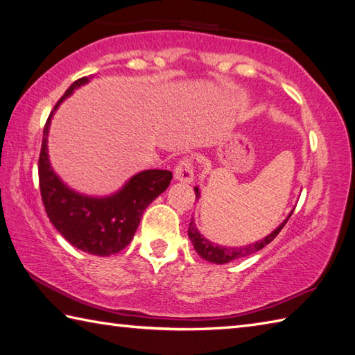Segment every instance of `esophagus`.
I'll list each match as a JSON object with an SVG mask.
<instances>
[{"label":"esophagus","instance_id":"obj_1","mask_svg":"<svg viewBox=\"0 0 355 355\" xmlns=\"http://www.w3.org/2000/svg\"><path fill=\"white\" fill-rule=\"evenodd\" d=\"M175 179L179 180V182H185L190 184L194 179V170H193V164L191 159H182L175 168Z\"/></svg>","mask_w":355,"mask_h":355}]
</instances>
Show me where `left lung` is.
Segmentation results:
<instances>
[{"label":"left lung","instance_id":"1","mask_svg":"<svg viewBox=\"0 0 355 355\" xmlns=\"http://www.w3.org/2000/svg\"><path fill=\"white\" fill-rule=\"evenodd\" d=\"M194 193H196V200H199V198H200L199 187H194ZM291 214H293V211L289 213L286 216V219L282 222L276 230H272L268 236H265L263 239H260V241L252 242L250 245H242V247H227V245H219V243L208 241L204 234H200V231L198 230L193 218L190 222V227H188V237H190L194 250H196V252L202 259L207 260V262L223 265V263L231 262V260L250 256V254H252V252H256L259 250H262L263 247H266V245L276 239V236L280 233V230L285 227L288 219L291 218Z\"/></svg>","mask_w":355,"mask_h":355}]
</instances>
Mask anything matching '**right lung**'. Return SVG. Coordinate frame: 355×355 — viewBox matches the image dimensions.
I'll use <instances>...</instances> for the list:
<instances>
[{"mask_svg": "<svg viewBox=\"0 0 355 355\" xmlns=\"http://www.w3.org/2000/svg\"><path fill=\"white\" fill-rule=\"evenodd\" d=\"M85 76L71 84L50 113L40 155V190L53 227L75 248L93 256H112L132 242L147 207L167 190L173 173L144 170L136 173L118 191L108 196H89L75 191L56 175L49 159L47 137L55 112L79 87L90 83Z\"/></svg>", "mask_w": 355, "mask_h": 355, "instance_id": "1", "label": "right lung"}]
</instances>
